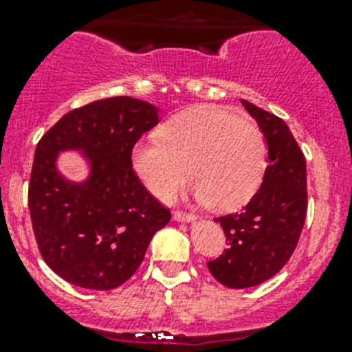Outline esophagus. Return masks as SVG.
I'll return each mask as SVG.
<instances>
[{
    "mask_svg": "<svg viewBox=\"0 0 352 352\" xmlns=\"http://www.w3.org/2000/svg\"><path fill=\"white\" fill-rule=\"evenodd\" d=\"M173 219L176 220V222H194L197 217L192 213H186V211H174Z\"/></svg>",
    "mask_w": 352,
    "mask_h": 352,
    "instance_id": "34e87169",
    "label": "esophagus"
}]
</instances>
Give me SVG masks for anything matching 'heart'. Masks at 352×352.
Listing matches in <instances>:
<instances>
[{
  "instance_id": "b5f03b06",
  "label": "heart",
  "mask_w": 352,
  "mask_h": 352,
  "mask_svg": "<svg viewBox=\"0 0 352 352\" xmlns=\"http://www.w3.org/2000/svg\"><path fill=\"white\" fill-rule=\"evenodd\" d=\"M132 164L148 190L173 201L190 173L192 192L219 211L248 203L268 167V144L256 125L219 105H199L170 118L164 139L133 146Z\"/></svg>"
}]
</instances>
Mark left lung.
<instances>
[{
	"instance_id": "obj_1",
	"label": "left lung",
	"mask_w": 352,
	"mask_h": 352,
	"mask_svg": "<svg viewBox=\"0 0 352 352\" xmlns=\"http://www.w3.org/2000/svg\"><path fill=\"white\" fill-rule=\"evenodd\" d=\"M268 144L261 188L238 213L217 217L229 247L208 270L222 285L247 289L280 272L292 256L307 217V164L285 121L241 100Z\"/></svg>"
}]
</instances>
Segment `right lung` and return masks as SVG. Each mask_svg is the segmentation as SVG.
<instances>
[{"instance_id":"right-lung-1","label":"right lung","mask_w":352,"mask_h":352,"mask_svg":"<svg viewBox=\"0 0 352 352\" xmlns=\"http://www.w3.org/2000/svg\"><path fill=\"white\" fill-rule=\"evenodd\" d=\"M157 123L155 105L113 96L67 113L36 144L28 206L40 254L63 280L95 291L120 287L170 220L132 169L133 146ZM68 148L89 162L84 182L57 170V155Z\"/></svg>"}]
</instances>
